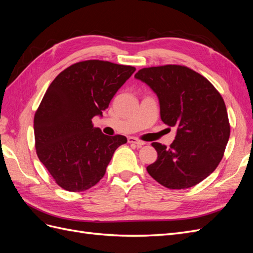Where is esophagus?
<instances>
[{"instance_id":"34e87169","label":"esophagus","mask_w":253,"mask_h":253,"mask_svg":"<svg viewBox=\"0 0 253 253\" xmlns=\"http://www.w3.org/2000/svg\"><path fill=\"white\" fill-rule=\"evenodd\" d=\"M127 141H128L129 143H134V144H136L137 147H142V145H144V144H145V142H144V141L139 140V139H136V138H134V137H129V138H127Z\"/></svg>"}]
</instances>
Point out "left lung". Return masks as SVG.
Masks as SVG:
<instances>
[{"mask_svg": "<svg viewBox=\"0 0 253 253\" xmlns=\"http://www.w3.org/2000/svg\"><path fill=\"white\" fill-rule=\"evenodd\" d=\"M135 78L157 95L164 124L177 127L170 148L152 143L158 156L148 173L169 189L197 185L216 169L230 136L223 97L208 79L183 65L145 67Z\"/></svg>", "mask_w": 253, "mask_h": 253, "instance_id": "obj_1", "label": "left lung"}]
</instances>
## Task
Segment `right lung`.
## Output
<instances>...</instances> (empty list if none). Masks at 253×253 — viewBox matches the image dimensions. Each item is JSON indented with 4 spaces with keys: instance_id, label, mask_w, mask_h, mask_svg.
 I'll return each instance as SVG.
<instances>
[{
    "instance_id": "add662e5",
    "label": "right lung",
    "mask_w": 253,
    "mask_h": 253,
    "mask_svg": "<svg viewBox=\"0 0 253 253\" xmlns=\"http://www.w3.org/2000/svg\"><path fill=\"white\" fill-rule=\"evenodd\" d=\"M135 71L86 60L68 66L50 83L35 114V145L40 162L62 189L81 192L95 186L114 152L127 141L122 135H104L91 119L101 116Z\"/></svg>"
}]
</instances>
